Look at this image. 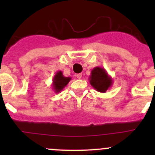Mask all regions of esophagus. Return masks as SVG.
<instances>
[{
	"instance_id": "1",
	"label": "esophagus",
	"mask_w": 155,
	"mask_h": 155,
	"mask_svg": "<svg viewBox=\"0 0 155 155\" xmlns=\"http://www.w3.org/2000/svg\"><path fill=\"white\" fill-rule=\"evenodd\" d=\"M76 77H77V79H82V73H78V74H76Z\"/></svg>"
}]
</instances>
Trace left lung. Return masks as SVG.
<instances>
[{"instance_id":"1","label":"left lung","mask_w":155,"mask_h":155,"mask_svg":"<svg viewBox=\"0 0 155 155\" xmlns=\"http://www.w3.org/2000/svg\"><path fill=\"white\" fill-rule=\"evenodd\" d=\"M91 85L98 92L105 93L112 87L113 80L104 68L96 67L92 69L89 76Z\"/></svg>"}]
</instances>
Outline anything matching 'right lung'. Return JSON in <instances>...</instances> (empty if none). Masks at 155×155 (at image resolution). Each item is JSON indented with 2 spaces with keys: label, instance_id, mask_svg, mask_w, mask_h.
<instances>
[{
  "label": "right lung",
  "instance_id": "right-lung-1",
  "mask_svg": "<svg viewBox=\"0 0 155 155\" xmlns=\"http://www.w3.org/2000/svg\"><path fill=\"white\" fill-rule=\"evenodd\" d=\"M70 80H71V77H65L62 71H57L53 77L52 85H51L55 93L61 91Z\"/></svg>",
  "mask_w": 155,
  "mask_h": 155
}]
</instances>
